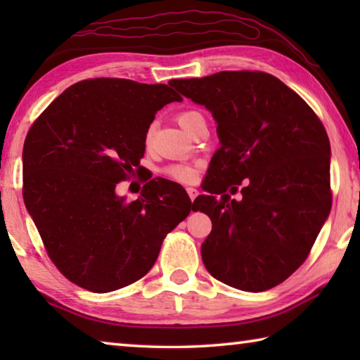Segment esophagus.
<instances>
[{
  "mask_svg": "<svg viewBox=\"0 0 360 360\" xmlns=\"http://www.w3.org/2000/svg\"><path fill=\"white\" fill-rule=\"evenodd\" d=\"M187 193H188V197H191V200L193 202L195 198H197V195H198V191L195 187H187Z\"/></svg>",
  "mask_w": 360,
  "mask_h": 360,
  "instance_id": "1",
  "label": "esophagus"
}]
</instances>
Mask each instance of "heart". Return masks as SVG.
<instances>
[{
  "instance_id": "obj_1",
  "label": "heart",
  "mask_w": 360,
  "mask_h": 360,
  "mask_svg": "<svg viewBox=\"0 0 360 360\" xmlns=\"http://www.w3.org/2000/svg\"><path fill=\"white\" fill-rule=\"evenodd\" d=\"M197 114L198 112H193V111L182 112L179 117H178L182 129L186 130L187 125H188V122H191ZM167 173H168L169 178H173V179L179 181V182H192V181L197 179V169H195L191 165H174V167H169L167 169Z\"/></svg>"
}]
</instances>
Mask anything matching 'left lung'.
Here are the masks:
<instances>
[{"mask_svg": "<svg viewBox=\"0 0 360 360\" xmlns=\"http://www.w3.org/2000/svg\"><path fill=\"white\" fill-rule=\"evenodd\" d=\"M205 106L221 143L210 181L195 198L212 230L202 259L231 288L262 292L288 279L318 238L332 208L330 143L313 109L278 77L221 71L168 82ZM243 197L231 200L242 179Z\"/></svg>", "mask_w": 360, "mask_h": 360, "instance_id": "obj_1", "label": "left lung"}]
</instances>
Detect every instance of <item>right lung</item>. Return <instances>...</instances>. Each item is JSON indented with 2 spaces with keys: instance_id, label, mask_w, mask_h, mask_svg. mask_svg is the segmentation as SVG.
Returning a JSON list of instances; mask_svg holds the SVG:
<instances>
[{
  "instance_id": "1",
  "label": "right lung",
  "mask_w": 360,
  "mask_h": 360,
  "mask_svg": "<svg viewBox=\"0 0 360 360\" xmlns=\"http://www.w3.org/2000/svg\"><path fill=\"white\" fill-rule=\"evenodd\" d=\"M181 96L165 84L90 79L58 95L23 144V202L49 257L90 292L117 290L155 264L192 208L176 182L152 179L127 202L117 182L139 172L157 111Z\"/></svg>"
}]
</instances>
